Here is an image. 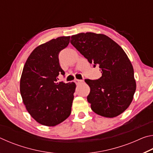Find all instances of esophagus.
<instances>
[{
  "mask_svg": "<svg viewBox=\"0 0 153 153\" xmlns=\"http://www.w3.org/2000/svg\"><path fill=\"white\" fill-rule=\"evenodd\" d=\"M75 83H76V84H80V83H82L83 82V80H81V79H76L74 80Z\"/></svg>",
  "mask_w": 153,
  "mask_h": 153,
  "instance_id": "esophagus-1",
  "label": "esophagus"
}]
</instances>
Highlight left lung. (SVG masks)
<instances>
[{
  "mask_svg": "<svg viewBox=\"0 0 153 153\" xmlns=\"http://www.w3.org/2000/svg\"><path fill=\"white\" fill-rule=\"evenodd\" d=\"M71 43L101 71L98 79H85L90 88L87 100L91 109L108 118L123 113L130 105L136 89L133 66L125 51L102 33H77L71 36Z\"/></svg>",
  "mask_w": 153,
  "mask_h": 153,
  "instance_id": "8db88e82",
  "label": "left lung"
}]
</instances>
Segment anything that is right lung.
I'll list each match as a JSON object with an SVG mask.
<instances>
[{"label": "right lung", "mask_w": 153, "mask_h": 153, "mask_svg": "<svg viewBox=\"0 0 153 153\" xmlns=\"http://www.w3.org/2000/svg\"><path fill=\"white\" fill-rule=\"evenodd\" d=\"M70 36H61L38 46L28 56L20 79V93L25 108L38 123L55 126L70 115L74 82H57L65 72L59 54L68 46Z\"/></svg>", "instance_id": "1"}]
</instances>
